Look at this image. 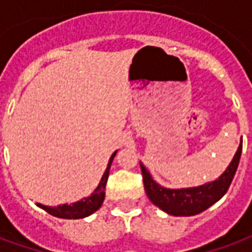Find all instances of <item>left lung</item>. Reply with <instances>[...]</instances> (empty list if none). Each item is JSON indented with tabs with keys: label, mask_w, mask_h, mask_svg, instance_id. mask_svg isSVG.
I'll use <instances>...</instances> for the list:
<instances>
[{
	"label": "left lung",
	"mask_w": 252,
	"mask_h": 252,
	"mask_svg": "<svg viewBox=\"0 0 252 252\" xmlns=\"http://www.w3.org/2000/svg\"><path fill=\"white\" fill-rule=\"evenodd\" d=\"M240 155H242V143L239 144L232 162L216 181L208 182L205 185L197 186V188H186V189H167L160 186L153 180V177L150 175L148 170L143 166V163H140L144 190L154 205L159 206L166 213L173 216H194L208 209L227 193L228 188L235 177V173L238 170Z\"/></svg>",
	"instance_id": "1"
}]
</instances>
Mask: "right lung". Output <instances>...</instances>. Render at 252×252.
Here are the masks:
<instances>
[{
    "label": "right lung",
    "mask_w": 252,
    "mask_h": 252,
    "mask_svg": "<svg viewBox=\"0 0 252 252\" xmlns=\"http://www.w3.org/2000/svg\"><path fill=\"white\" fill-rule=\"evenodd\" d=\"M116 153L112 154V157L109 159V163H108V167L105 170L102 178L99 181L98 186L95 188L92 194L83 198L81 201H77L74 204H63V205L58 206H46L41 205V204H37V206H40L41 209H44L46 212H48L50 215L55 217H59V219H83V217L90 216L92 213H94L95 211H98L102 202H104L105 198V186H106V181H108V177H109V170L110 164H112V160L116 157Z\"/></svg>",
    "instance_id": "add662e5"
}]
</instances>
